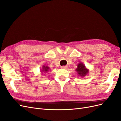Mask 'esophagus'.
Listing matches in <instances>:
<instances>
[{
  "mask_svg": "<svg viewBox=\"0 0 121 121\" xmlns=\"http://www.w3.org/2000/svg\"><path fill=\"white\" fill-rule=\"evenodd\" d=\"M61 68L64 69H66L68 68V67H67V66H61Z\"/></svg>",
  "mask_w": 121,
  "mask_h": 121,
  "instance_id": "obj_1",
  "label": "esophagus"
}]
</instances>
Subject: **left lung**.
I'll return each instance as SVG.
<instances>
[{
  "mask_svg": "<svg viewBox=\"0 0 121 121\" xmlns=\"http://www.w3.org/2000/svg\"><path fill=\"white\" fill-rule=\"evenodd\" d=\"M79 76L84 77L88 75L89 73V69H88L83 63H80L77 65V68L75 69Z\"/></svg>",
  "mask_w": 121,
  "mask_h": 121,
  "instance_id": "left-lung-1",
  "label": "left lung"
}]
</instances>
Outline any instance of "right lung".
Segmentation results:
<instances>
[{"mask_svg":"<svg viewBox=\"0 0 121 121\" xmlns=\"http://www.w3.org/2000/svg\"><path fill=\"white\" fill-rule=\"evenodd\" d=\"M50 70V68L49 67L47 66V65H44L42 66V69H40V72H41V74L42 73H47V72H48Z\"/></svg>","mask_w":121,"mask_h":121,"instance_id":"obj_1","label":"right lung"}]
</instances>
